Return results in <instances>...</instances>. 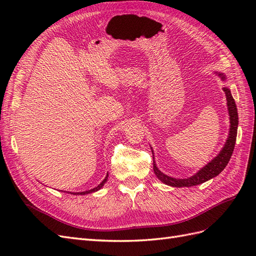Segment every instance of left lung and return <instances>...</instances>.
<instances>
[{
    "mask_svg": "<svg viewBox=\"0 0 256 256\" xmlns=\"http://www.w3.org/2000/svg\"><path fill=\"white\" fill-rule=\"evenodd\" d=\"M218 74L222 81H226V76L222 72H215ZM222 90L226 94V100H227V107H228V114H229V122H230V126H229V134L227 137V140L225 142L224 147L222 148L220 154L215 156L213 160L210 161L208 164L199 170L194 175L190 176L188 178H174L171 176H168L166 174L162 173L160 170L156 168V164L154 162V150L152 148V156H154V172L156 175L162 182H164L166 185L172 186V187H192L196 185H200L202 182H204L208 180H211L215 176H218L222 170L226 168L228 164L229 160L232 158V154L234 148L236 138H237V130H238V111L237 106H236L234 100L232 98V95L230 93V90L227 86L222 88Z\"/></svg>",
    "mask_w": 256,
    "mask_h": 256,
    "instance_id": "left-lung-1",
    "label": "left lung"
}]
</instances>
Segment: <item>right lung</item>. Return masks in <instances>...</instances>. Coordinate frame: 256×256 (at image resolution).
<instances>
[{"instance_id": "add662e5", "label": "right lung", "mask_w": 256, "mask_h": 256, "mask_svg": "<svg viewBox=\"0 0 256 256\" xmlns=\"http://www.w3.org/2000/svg\"><path fill=\"white\" fill-rule=\"evenodd\" d=\"M108 173H107V176L106 178H104V180L100 182V185H98L97 187H95V188H93V189H90V190H86V192H70L71 194H92V192H97V190H100V189H102V186L104 185V182H106L107 180H108Z\"/></svg>"}]
</instances>
